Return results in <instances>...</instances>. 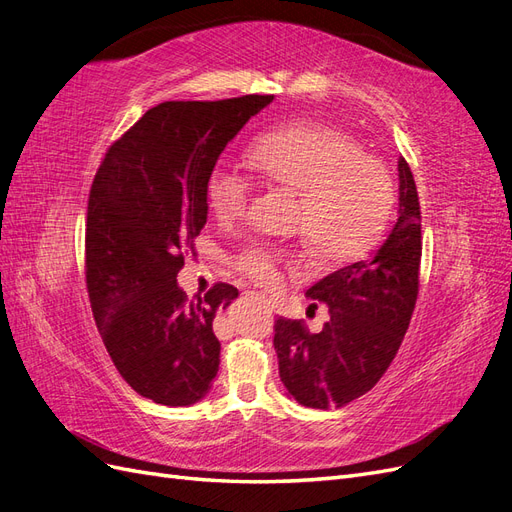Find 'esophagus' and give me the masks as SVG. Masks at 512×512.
Instances as JSON below:
<instances>
[{"label": "esophagus", "mask_w": 512, "mask_h": 512, "mask_svg": "<svg viewBox=\"0 0 512 512\" xmlns=\"http://www.w3.org/2000/svg\"><path fill=\"white\" fill-rule=\"evenodd\" d=\"M262 303H265V305H267V307H269V309H273V303H271V301H269V299H265V297H262Z\"/></svg>", "instance_id": "34e87169"}]
</instances>
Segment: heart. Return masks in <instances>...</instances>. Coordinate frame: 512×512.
Masks as SVG:
<instances>
[{
  "label": "heart",
  "mask_w": 512,
  "mask_h": 512,
  "mask_svg": "<svg viewBox=\"0 0 512 512\" xmlns=\"http://www.w3.org/2000/svg\"><path fill=\"white\" fill-rule=\"evenodd\" d=\"M250 162L273 185L301 196L299 226L327 262H348L380 239L393 207V179L386 166L361 153L352 138L320 123H292L267 132L252 147ZM252 179L218 164L207 179V203L220 222H237L252 200ZM290 252L256 243L235 258V269L265 288L286 277Z\"/></svg>",
  "instance_id": "heart-1"
}]
</instances>
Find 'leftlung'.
Returning <instances> with one entry per match:
<instances>
[{"instance_id":"1","label":"left lung","mask_w":512,"mask_h":512,"mask_svg":"<svg viewBox=\"0 0 512 512\" xmlns=\"http://www.w3.org/2000/svg\"><path fill=\"white\" fill-rule=\"evenodd\" d=\"M397 168L399 215L391 235L365 260L307 290V297L329 305L322 331L309 333L303 320H275L280 378L307 408H342L374 389L408 331L423 252L421 205L406 158Z\"/></svg>"}]
</instances>
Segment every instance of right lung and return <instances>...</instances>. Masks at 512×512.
Masks as SVG:
<instances>
[{"label": "right lung", "mask_w": 512, "mask_h": 512, "mask_svg": "<svg viewBox=\"0 0 512 512\" xmlns=\"http://www.w3.org/2000/svg\"><path fill=\"white\" fill-rule=\"evenodd\" d=\"M273 96L162 102L106 149L87 200L85 284L102 342L132 389L192 406L220 367L218 282L188 299L177 273L207 224V179L228 141Z\"/></svg>", "instance_id": "obj_1"}]
</instances>
